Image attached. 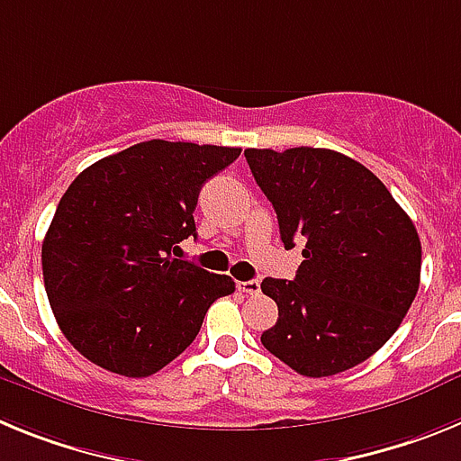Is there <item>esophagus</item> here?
I'll return each mask as SVG.
<instances>
[{
    "instance_id": "34e87169",
    "label": "esophagus",
    "mask_w": 461,
    "mask_h": 461,
    "mask_svg": "<svg viewBox=\"0 0 461 461\" xmlns=\"http://www.w3.org/2000/svg\"><path fill=\"white\" fill-rule=\"evenodd\" d=\"M238 291H240V293H247V295H256V293L260 291L258 279H251V281H238Z\"/></svg>"
}]
</instances>
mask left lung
Segmentation results:
<instances>
[{
    "mask_svg": "<svg viewBox=\"0 0 461 461\" xmlns=\"http://www.w3.org/2000/svg\"><path fill=\"white\" fill-rule=\"evenodd\" d=\"M286 249L307 242L295 279H263L279 307L260 341L297 374L332 376L381 348L420 286V238L372 170L335 149H244Z\"/></svg>",
    "mask_w": 461,
    "mask_h": 461,
    "instance_id": "obj_1",
    "label": "left lung"
}]
</instances>
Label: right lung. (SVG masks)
I'll list each match as a JSON object with an SVG mask.
<instances>
[{"label":"right lung","instance_id":"right-lung-1","mask_svg":"<svg viewBox=\"0 0 461 461\" xmlns=\"http://www.w3.org/2000/svg\"><path fill=\"white\" fill-rule=\"evenodd\" d=\"M240 148L148 140L101 158L71 182L41 263L57 325L80 356L113 374L152 376L195 339L235 281L170 258L195 238L201 186Z\"/></svg>","mask_w":461,"mask_h":461}]
</instances>
